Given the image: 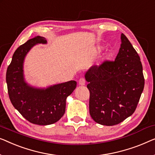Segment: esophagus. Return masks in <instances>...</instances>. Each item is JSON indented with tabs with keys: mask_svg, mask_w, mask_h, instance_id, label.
I'll list each match as a JSON object with an SVG mask.
<instances>
[{
	"mask_svg": "<svg viewBox=\"0 0 155 155\" xmlns=\"http://www.w3.org/2000/svg\"><path fill=\"white\" fill-rule=\"evenodd\" d=\"M78 82H79L80 85H82V86H83V85L85 84L86 80H85L84 78H80V79H79V81H78Z\"/></svg>",
	"mask_w": 155,
	"mask_h": 155,
	"instance_id": "34e87169",
	"label": "esophagus"
}]
</instances>
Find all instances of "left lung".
I'll return each mask as SVG.
<instances>
[{
    "mask_svg": "<svg viewBox=\"0 0 155 155\" xmlns=\"http://www.w3.org/2000/svg\"><path fill=\"white\" fill-rule=\"evenodd\" d=\"M115 61L105 60L85 74L89 113L98 124H120L136 110L145 85L140 59L126 35Z\"/></svg>",
    "mask_w": 155,
    "mask_h": 155,
    "instance_id": "obj_1",
    "label": "left lung"
}]
</instances>
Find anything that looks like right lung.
I'll use <instances>...</instances> for the list:
<instances>
[{
	"instance_id": "1",
	"label": "right lung",
	"mask_w": 155,
	"mask_h": 155,
	"mask_svg": "<svg viewBox=\"0 0 155 155\" xmlns=\"http://www.w3.org/2000/svg\"><path fill=\"white\" fill-rule=\"evenodd\" d=\"M46 42L45 38L35 36L20 45L15 51L6 72L8 92L13 106L28 122L38 125L54 124L62 117L66 110V98L77 85L75 81L71 80L40 89L24 82V57L35 44Z\"/></svg>"
}]
</instances>
